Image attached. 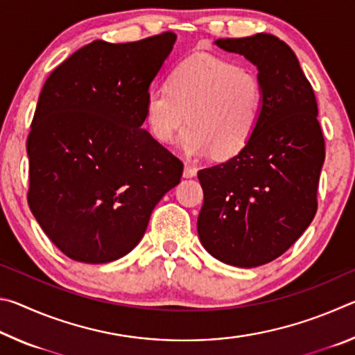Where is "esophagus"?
Returning <instances> with one entry per match:
<instances>
[{
    "label": "esophagus",
    "mask_w": 355,
    "mask_h": 355,
    "mask_svg": "<svg viewBox=\"0 0 355 355\" xmlns=\"http://www.w3.org/2000/svg\"><path fill=\"white\" fill-rule=\"evenodd\" d=\"M197 175V167L192 166L191 163H186L184 164V171H183V177L184 178H192Z\"/></svg>",
    "instance_id": "obj_1"
}]
</instances>
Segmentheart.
<instances>
[{
    "instance_id": "heart-1",
    "label": "heart",
    "mask_w": 355,
    "mask_h": 355,
    "mask_svg": "<svg viewBox=\"0 0 355 355\" xmlns=\"http://www.w3.org/2000/svg\"><path fill=\"white\" fill-rule=\"evenodd\" d=\"M144 111L158 142H171L186 120L189 125L180 136L186 152L232 158L260 127L264 89L255 71L196 53L175 65L167 86L150 89Z\"/></svg>"
}]
</instances>
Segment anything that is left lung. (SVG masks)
Listing matches in <instances>:
<instances>
[{"mask_svg": "<svg viewBox=\"0 0 355 355\" xmlns=\"http://www.w3.org/2000/svg\"><path fill=\"white\" fill-rule=\"evenodd\" d=\"M214 44L255 65L264 111L241 152L197 173L203 189L197 232L219 261L255 268L290 249L313 220L324 137L313 89L284 40L260 33Z\"/></svg>", "mask_w": 355, "mask_h": 355, "instance_id": "1", "label": "left lung"}]
</instances>
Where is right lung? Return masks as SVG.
Returning <instances> with one entry per match:
<instances>
[{
    "instance_id": "obj_1",
    "label": "right lung",
    "mask_w": 355,
    "mask_h": 355,
    "mask_svg": "<svg viewBox=\"0 0 355 355\" xmlns=\"http://www.w3.org/2000/svg\"><path fill=\"white\" fill-rule=\"evenodd\" d=\"M177 35L94 40L46 78L26 141L28 203L71 260L110 263L133 250L183 163L142 128L150 84Z\"/></svg>"
}]
</instances>
